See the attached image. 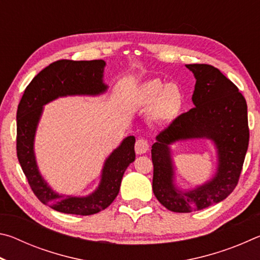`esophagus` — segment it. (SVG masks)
Segmentation results:
<instances>
[{
	"label": "esophagus",
	"mask_w": 260,
	"mask_h": 260,
	"mask_svg": "<svg viewBox=\"0 0 260 260\" xmlns=\"http://www.w3.org/2000/svg\"><path fill=\"white\" fill-rule=\"evenodd\" d=\"M148 150H149V144H148L147 140L139 139L138 141H136L135 152L138 153V155H143V153H146Z\"/></svg>",
	"instance_id": "34e87169"
}]
</instances>
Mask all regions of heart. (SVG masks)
<instances>
[{
  "mask_svg": "<svg viewBox=\"0 0 260 260\" xmlns=\"http://www.w3.org/2000/svg\"><path fill=\"white\" fill-rule=\"evenodd\" d=\"M134 101L140 108L150 107L149 120L157 126H162L178 116L182 105V93L174 83L165 85L159 79H151L138 87Z\"/></svg>",
  "mask_w": 260,
  "mask_h": 260,
  "instance_id": "obj_1",
  "label": "heart"
}]
</instances>
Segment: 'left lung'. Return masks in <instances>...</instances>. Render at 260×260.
Wrapping results in <instances>:
<instances>
[{
	"instance_id": "obj_1",
	"label": "left lung",
	"mask_w": 260,
	"mask_h": 260,
	"mask_svg": "<svg viewBox=\"0 0 260 260\" xmlns=\"http://www.w3.org/2000/svg\"><path fill=\"white\" fill-rule=\"evenodd\" d=\"M196 79L195 108L179 116L152 144V190L156 199L173 212H192L221 202L234 190L249 144L248 107L234 83L214 67L188 64ZM193 138H206L217 151V169L204 184L182 189L175 183L170 146Z\"/></svg>"
}]
</instances>
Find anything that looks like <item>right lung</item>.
<instances>
[{
	"label": "right lung",
	"instance_id": "right-lung-1",
	"mask_svg": "<svg viewBox=\"0 0 260 260\" xmlns=\"http://www.w3.org/2000/svg\"><path fill=\"white\" fill-rule=\"evenodd\" d=\"M107 63L98 60L60 59L34 77L26 87L17 110V157L35 196L58 212L95 214L107 209L120 189L122 175L135 160L133 135L127 136L104 160L98 188L86 196L64 195L52 189L42 177L34 152V141L43 105L65 96H99L107 93Z\"/></svg>",
	"mask_w": 260,
	"mask_h": 260
}]
</instances>
